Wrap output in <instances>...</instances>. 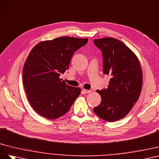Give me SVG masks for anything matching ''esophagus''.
Listing matches in <instances>:
<instances>
[{
	"mask_svg": "<svg viewBox=\"0 0 159 159\" xmlns=\"http://www.w3.org/2000/svg\"><path fill=\"white\" fill-rule=\"evenodd\" d=\"M83 91L85 94H88V93H91V90H87V89H83Z\"/></svg>",
	"mask_w": 159,
	"mask_h": 159,
	"instance_id": "esophagus-1",
	"label": "esophagus"
}]
</instances>
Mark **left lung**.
Returning a JSON list of instances; mask_svg holds the SVG:
<instances>
[{
  "mask_svg": "<svg viewBox=\"0 0 159 159\" xmlns=\"http://www.w3.org/2000/svg\"><path fill=\"white\" fill-rule=\"evenodd\" d=\"M102 51L103 72L111 78L106 90H97L100 105L95 114L108 122L119 120L131 110L141 93L143 72L137 55L123 43L114 38L94 39Z\"/></svg>",
  "mask_w": 159,
  "mask_h": 159,
  "instance_id": "obj_1",
  "label": "left lung"
}]
</instances>
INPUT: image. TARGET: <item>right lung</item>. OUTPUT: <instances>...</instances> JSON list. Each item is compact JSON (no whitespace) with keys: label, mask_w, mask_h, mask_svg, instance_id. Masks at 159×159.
Wrapping results in <instances>:
<instances>
[{"label":"right lung","mask_w":159,"mask_h":159,"mask_svg":"<svg viewBox=\"0 0 159 159\" xmlns=\"http://www.w3.org/2000/svg\"><path fill=\"white\" fill-rule=\"evenodd\" d=\"M87 42V38L61 37L40 42L31 50L22 80L30 105L40 116L58 119L69 111L80 95V88L66 84L59 76L69 69L75 52Z\"/></svg>","instance_id":"1"}]
</instances>
